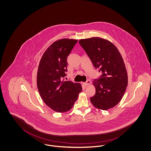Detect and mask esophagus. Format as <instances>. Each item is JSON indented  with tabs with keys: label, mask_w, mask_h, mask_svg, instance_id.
<instances>
[{
	"label": "esophagus",
	"mask_w": 151,
	"mask_h": 151,
	"mask_svg": "<svg viewBox=\"0 0 151 151\" xmlns=\"http://www.w3.org/2000/svg\"><path fill=\"white\" fill-rule=\"evenodd\" d=\"M83 84H84L85 86H89V85L91 84V81H90L89 80H86V82L83 83Z\"/></svg>",
	"instance_id": "esophagus-1"
}]
</instances>
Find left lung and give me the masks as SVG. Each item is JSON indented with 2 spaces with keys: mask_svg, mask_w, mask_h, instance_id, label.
<instances>
[{
  "mask_svg": "<svg viewBox=\"0 0 151 151\" xmlns=\"http://www.w3.org/2000/svg\"><path fill=\"white\" fill-rule=\"evenodd\" d=\"M79 42L102 74L93 81L96 93L90 99L92 104L104 110L114 107L121 100L128 84L120 52L114 44L99 37L80 40Z\"/></svg>",
  "mask_w": 151,
  "mask_h": 151,
  "instance_id": "obj_1",
  "label": "left lung"
}]
</instances>
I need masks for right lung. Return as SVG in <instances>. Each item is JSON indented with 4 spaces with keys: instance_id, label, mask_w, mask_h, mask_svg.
<instances>
[{
    "instance_id": "right-lung-1",
    "label": "right lung",
    "mask_w": 151,
    "mask_h": 151,
    "mask_svg": "<svg viewBox=\"0 0 151 151\" xmlns=\"http://www.w3.org/2000/svg\"><path fill=\"white\" fill-rule=\"evenodd\" d=\"M77 40L62 39L52 43L41 59L37 76L40 94L47 106L53 110L66 112L72 109L82 91L79 83L65 81L67 58Z\"/></svg>"
}]
</instances>
